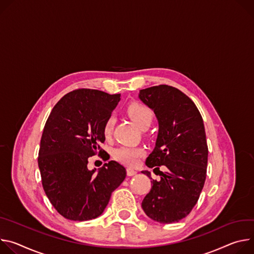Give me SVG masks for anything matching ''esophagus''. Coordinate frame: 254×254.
<instances>
[{"label": "esophagus", "mask_w": 254, "mask_h": 254, "mask_svg": "<svg viewBox=\"0 0 254 254\" xmlns=\"http://www.w3.org/2000/svg\"><path fill=\"white\" fill-rule=\"evenodd\" d=\"M137 174V172L135 170H133V168H127V176L128 177H132V176H135Z\"/></svg>", "instance_id": "obj_1"}]
</instances>
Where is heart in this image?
Returning a JSON list of instances; mask_svg holds the SVG:
<instances>
[{
	"label": "heart",
	"instance_id": "obj_1",
	"mask_svg": "<svg viewBox=\"0 0 254 254\" xmlns=\"http://www.w3.org/2000/svg\"><path fill=\"white\" fill-rule=\"evenodd\" d=\"M127 114L129 117L142 129L147 128L153 119L152 110L144 104L141 103H132L127 107ZM115 119L113 116L107 118L103 126V134L106 138L110 137L114 128ZM144 154V150L141 147L134 146H120L114 150L115 159L119 162L133 166L135 165L141 156Z\"/></svg>",
	"mask_w": 254,
	"mask_h": 254
}]
</instances>
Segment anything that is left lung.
<instances>
[{"mask_svg": "<svg viewBox=\"0 0 254 254\" xmlns=\"http://www.w3.org/2000/svg\"><path fill=\"white\" fill-rule=\"evenodd\" d=\"M139 98L153 110L159 130L142 174L152 182L142 209L152 220L171 224L186 218L198 202L207 177L208 145L203 118L194 103L177 88L159 84L140 91ZM166 166L160 172L159 166Z\"/></svg>", "mask_w": 254, "mask_h": 254, "instance_id": "8db88e82", "label": "left lung"}]
</instances>
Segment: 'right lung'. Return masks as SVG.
Returning a JSON list of instances; mask_svg holds the SVG:
<instances>
[{
	"label": "right lung",
	"instance_id": "1",
	"mask_svg": "<svg viewBox=\"0 0 254 254\" xmlns=\"http://www.w3.org/2000/svg\"><path fill=\"white\" fill-rule=\"evenodd\" d=\"M120 101V94L78 89L64 95L45 123L38 153L43 190L62 216L72 221L99 217L111 194L125 180L126 170L111 160L95 174L89 157L108 160L101 148L103 126Z\"/></svg>",
	"mask_w": 254,
	"mask_h": 254
}]
</instances>
